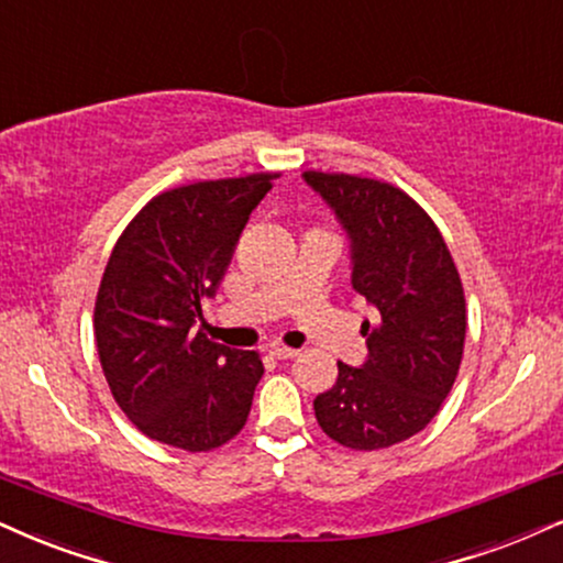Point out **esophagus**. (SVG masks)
<instances>
[{
	"instance_id": "34e87169",
	"label": "esophagus",
	"mask_w": 563,
	"mask_h": 563,
	"mask_svg": "<svg viewBox=\"0 0 563 563\" xmlns=\"http://www.w3.org/2000/svg\"><path fill=\"white\" fill-rule=\"evenodd\" d=\"M268 352H271V357H276V360H292L300 355V352L292 350V346H282V344H274Z\"/></svg>"
}]
</instances>
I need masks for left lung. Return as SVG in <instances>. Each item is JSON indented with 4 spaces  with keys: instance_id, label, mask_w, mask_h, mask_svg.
<instances>
[{
    "instance_id": "1",
    "label": "left lung",
    "mask_w": 563,
    "mask_h": 563,
    "mask_svg": "<svg viewBox=\"0 0 563 563\" xmlns=\"http://www.w3.org/2000/svg\"><path fill=\"white\" fill-rule=\"evenodd\" d=\"M342 221L352 287L376 310L365 321L367 360L339 365L318 394L316 420L346 449H388L439 415L462 365L467 308L460 271L439 227L399 187L380 179L305 172Z\"/></svg>"
}]
</instances>
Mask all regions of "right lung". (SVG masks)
<instances>
[{
  "label": "right lung",
  "mask_w": 563,
  "mask_h": 563,
  "mask_svg": "<svg viewBox=\"0 0 563 563\" xmlns=\"http://www.w3.org/2000/svg\"><path fill=\"white\" fill-rule=\"evenodd\" d=\"M276 177L258 172L166 190L137 211L109 255L96 346L114 401L148 439L211 451L247 422L261 355L211 342L196 323Z\"/></svg>",
  "instance_id": "1"
}]
</instances>
